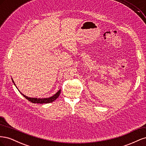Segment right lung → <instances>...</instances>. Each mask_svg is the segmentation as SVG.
Segmentation results:
<instances>
[{"label":"right lung","mask_w":146,"mask_h":146,"mask_svg":"<svg viewBox=\"0 0 146 146\" xmlns=\"http://www.w3.org/2000/svg\"><path fill=\"white\" fill-rule=\"evenodd\" d=\"M12 81H13V83H14V81L13 80V79H12ZM60 92H61V90H59L55 95L50 97V98H44V99L30 98H28V97L25 96V95L21 93V94H23V96L24 97L25 99H27L29 101L31 102L32 103H33V104H36V103H37V104H48V103H51V102H52L55 101L57 98H58L59 96H60Z\"/></svg>","instance_id":"1"}]
</instances>
